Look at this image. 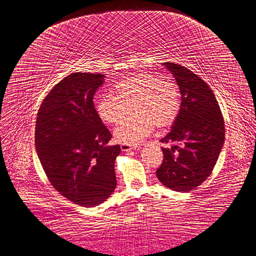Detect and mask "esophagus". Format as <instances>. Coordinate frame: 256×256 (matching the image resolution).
I'll use <instances>...</instances> for the list:
<instances>
[{
	"mask_svg": "<svg viewBox=\"0 0 256 256\" xmlns=\"http://www.w3.org/2000/svg\"><path fill=\"white\" fill-rule=\"evenodd\" d=\"M121 148V151L122 152H128V151H130V150H134V149H137V146H128V144H121L120 146Z\"/></svg>",
	"mask_w": 256,
	"mask_h": 256,
	"instance_id": "1",
	"label": "esophagus"
}]
</instances>
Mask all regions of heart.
<instances>
[{
    "instance_id": "obj_1",
    "label": "heart",
    "mask_w": 256,
    "mask_h": 256,
    "mask_svg": "<svg viewBox=\"0 0 256 256\" xmlns=\"http://www.w3.org/2000/svg\"><path fill=\"white\" fill-rule=\"evenodd\" d=\"M133 103L136 114L123 119L114 130V139L128 146L142 142L156 124L160 128L172 124L182 104L180 88L174 82L153 73L139 72L118 82L114 86V94L98 98L96 110L102 121L114 124Z\"/></svg>"
}]
</instances>
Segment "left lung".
<instances>
[{"instance_id": "obj_1", "label": "left lung", "mask_w": 256, "mask_h": 256, "mask_svg": "<svg viewBox=\"0 0 256 256\" xmlns=\"http://www.w3.org/2000/svg\"><path fill=\"white\" fill-rule=\"evenodd\" d=\"M180 87L182 104L172 130L160 142L164 160L156 170L160 182L174 192H190L208 178L224 142V121L210 87L183 66L164 62Z\"/></svg>"}]
</instances>
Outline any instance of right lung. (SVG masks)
<instances>
[{
  "instance_id": "add662e5",
  "label": "right lung",
  "mask_w": 256,
  "mask_h": 256,
  "mask_svg": "<svg viewBox=\"0 0 256 256\" xmlns=\"http://www.w3.org/2000/svg\"><path fill=\"white\" fill-rule=\"evenodd\" d=\"M100 73L74 72L56 84L38 110L35 146L52 186L84 208L103 203L117 185L120 146H106L110 132L98 116L94 96Z\"/></svg>"
}]
</instances>
